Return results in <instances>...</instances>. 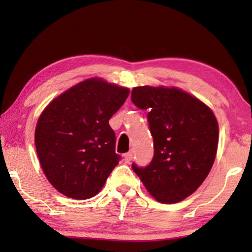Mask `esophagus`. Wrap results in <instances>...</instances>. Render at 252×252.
I'll return each mask as SVG.
<instances>
[{
  "label": "esophagus",
  "mask_w": 252,
  "mask_h": 252,
  "mask_svg": "<svg viewBox=\"0 0 252 252\" xmlns=\"http://www.w3.org/2000/svg\"><path fill=\"white\" fill-rule=\"evenodd\" d=\"M132 158H133L132 151H130V153H127V154L124 155V161H125V163H129V161L132 160Z\"/></svg>",
  "instance_id": "esophagus-1"
}]
</instances>
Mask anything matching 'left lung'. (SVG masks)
I'll use <instances>...</instances> for the list:
<instances>
[{
    "label": "left lung",
    "instance_id": "1",
    "mask_svg": "<svg viewBox=\"0 0 252 252\" xmlns=\"http://www.w3.org/2000/svg\"><path fill=\"white\" fill-rule=\"evenodd\" d=\"M132 102L148 110L155 155L147 167L132 165L156 201L173 204L203 184L215 163L219 127L205 103L177 87L141 86Z\"/></svg>",
    "mask_w": 252,
    "mask_h": 252
}]
</instances>
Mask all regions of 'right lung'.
Returning a JSON list of instances; mask_svg holds the SVG:
<instances>
[{"label":"right lung","instance_id":"right-lung-1","mask_svg":"<svg viewBox=\"0 0 252 252\" xmlns=\"http://www.w3.org/2000/svg\"><path fill=\"white\" fill-rule=\"evenodd\" d=\"M129 89L89 78L54 98L37 119L35 148L48 181L73 199L97 195L119 163L109 120Z\"/></svg>","mask_w":252,"mask_h":252}]
</instances>
